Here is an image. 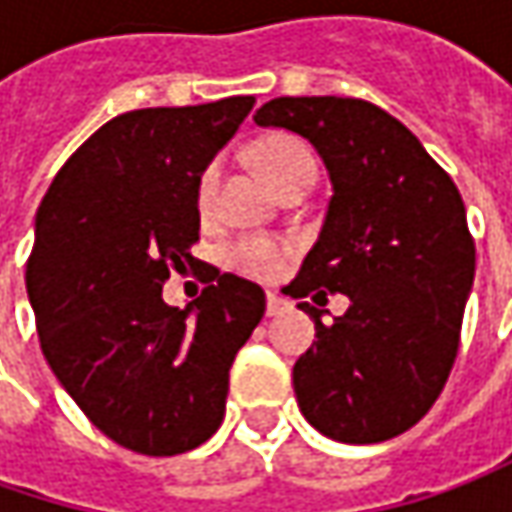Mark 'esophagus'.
I'll return each instance as SVG.
<instances>
[{
    "label": "esophagus",
    "instance_id": "1",
    "mask_svg": "<svg viewBox=\"0 0 512 512\" xmlns=\"http://www.w3.org/2000/svg\"><path fill=\"white\" fill-rule=\"evenodd\" d=\"M283 309H289V303H286L283 298H278V295H272V292H269V295H266V315L272 318V315H280Z\"/></svg>",
    "mask_w": 512,
    "mask_h": 512
}]
</instances>
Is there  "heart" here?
<instances>
[{"instance_id": "b5f03b06", "label": "heart", "mask_w": 512, "mask_h": 512, "mask_svg": "<svg viewBox=\"0 0 512 512\" xmlns=\"http://www.w3.org/2000/svg\"><path fill=\"white\" fill-rule=\"evenodd\" d=\"M257 163L263 168V174L269 177V183L275 189H283L286 183L298 180V177H315L318 163L312 148L292 137V134H272L266 140L257 143ZM220 180H223V160L214 157L209 160L200 177H197V209L203 217H212L217 209V194H220ZM289 255V243L275 240V237H263V234H249L234 240L226 249V263L249 275V278H275L283 269V260Z\"/></svg>"}]
</instances>
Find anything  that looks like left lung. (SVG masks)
<instances>
[{"label": "left lung", "mask_w": 512, "mask_h": 512, "mask_svg": "<svg viewBox=\"0 0 512 512\" xmlns=\"http://www.w3.org/2000/svg\"><path fill=\"white\" fill-rule=\"evenodd\" d=\"M315 145L332 180L321 234L292 298L341 292L349 309L315 321L292 369L303 418L326 438L378 444L418 424L453 369L476 246L450 174L404 123L352 97H278L255 114Z\"/></svg>", "instance_id": "1"}]
</instances>
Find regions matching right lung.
Masks as SVG:
<instances>
[{"instance_id": "obj_1", "label": "right lung", "mask_w": 512, "mask_h": 512, "mask_svg": "<svg viewBox=\"0 0 512 512\" xmlns=\"http://www.w3.org/2000/svg\"><path fill=\"white\" fill-rule=\"evenodd\" d=\"M255 97L128 111L59 168L36 212L28 298L42 355L88 421L125 450L177 456L209 441L229 369L266 312L252 280L209 266L186 309L171 269L197 263V177Z\"/></svg>"}]
</instances>
